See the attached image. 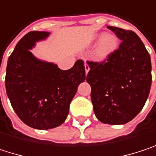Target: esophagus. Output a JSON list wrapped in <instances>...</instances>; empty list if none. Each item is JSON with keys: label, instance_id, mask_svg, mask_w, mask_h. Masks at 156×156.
Returning <instances> with one entry per match:
<instances>
[{"label": "esophagus", "instance_id": "1", "mask_svg": "<svg viewBox=\"0 0 156 156\" xmlns=\"http://www.w3.org/2000/svg\"><path fill=\"white\" fill-rule=\"evenodd\" d=\"M84 66H85V74L87 75V73H89V71H90V65L88 63H85Z\"/></svg>", "mask_w": 156, "mask_h": 156}]
</instances>
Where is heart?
<instances>
[{"instance_id": "obj_1", "label": "heart", "mask_w": 156, "mask_h": 156, "mask_svg": "<svg viewBox=\"0 0 156 156\" xmlns=\"http://www.w3.org/2000/svg\"><path fill=\"white\" fill-rule=\"evenodd\" d=\"M92 46H97L95 51V57L99 61L108 59L113 55L119 47V41L114 34H106L104 32L97 34L91 41Z\"/></svg>"}]
</instances>
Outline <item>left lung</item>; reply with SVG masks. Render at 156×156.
I'll return each instance as SVG.
<instances>
[{
  "label": "left lung",
  "mask_w": 156,
  "mask_h": 156,
  "mask_svg": "<svg viewBox=\"0 0 156 156\" xmlns=\"http://www.w3.org/2000/svg\"><path fill=\"white\" fill-rule=\"evenodd\" d=\"M122 40L119 49L101 63L90 65L86 81L96 118L104 124L122 125L143 108L152 83L150 55L133 31L108 26Z\"/></svg>",
  "instance_id": "left-lung-1"
}]
</instances>
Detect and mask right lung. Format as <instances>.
<instances>
[{
	"label": "right lung",
	"instance_id": "obj_1",
	"mask_svg": "<svg viewBox=\"0 0 156 156\" xmlns=\"http://www.w3.org/2000/svg\"><path fill=\"white\" fill-rule=\"evenodd\" d=\"M49 35L48 31L26 34L8 59L5 77L6 92L14 111L26 125L40 130L65 122L78 86L86 79L82 60L69 70H61L31 53L36 43Z\"/></svg>",
	"mask_w": 156,
	"mask_h": 156
}]
</instances>
